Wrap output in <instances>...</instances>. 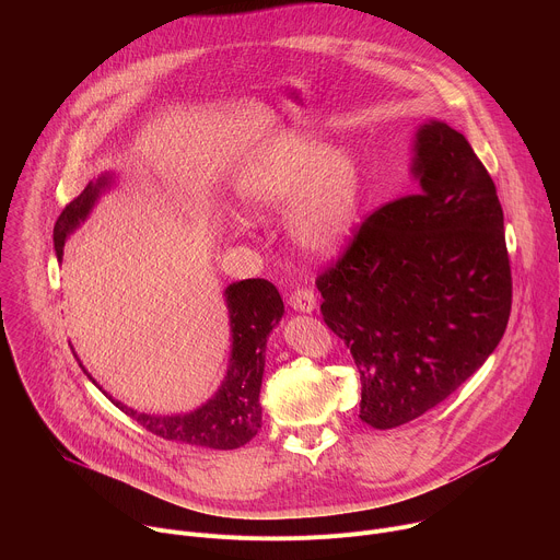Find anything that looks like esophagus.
<instances>
[{
  "instance_id": "1",
  "label": "esophagus",
  "mask_w": 560,
  "mask_h": 560,
  "mask_svg": "<svg viewBox=\"0 0 560 560\" xmlns=\"http://www.w3.org/2000/svg\"><path fill=\"white\" fill-rule=\"evenodd\" d=\"M290 305L296 310V312H314L316 307V296H314V290L310 288H296L292 294H290Z\"/></svg>"
}]
</instances>
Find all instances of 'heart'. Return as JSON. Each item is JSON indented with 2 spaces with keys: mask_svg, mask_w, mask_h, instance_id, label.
Returning a JSON list of instances; mask_svg holds the SVG:
<instances>
[{
  "mask_svg": "<svg viewBox=\"0 0 560 560\" xmlns=\"http://www.w3.org/2000/svg\"><path fill=\"white\" fill-rule=\"evenodd\" d=\"M242 198L257 211L290 202L294 242L312 255L338 250L351 235L362 196L355 159L314 137H285L268 145L240 180Z\"/></svg>",
  "mask_w": 560,
  "mask_h": 560,
  "instance_id": "heart-1",
  "label": "heart"
}]
</instances>
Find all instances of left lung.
Wrapping results in <instances>:
<instances>
[{
  "label": "left lung",
  "mask_w": 560,
  "mask_h": 560,
  "mask_svg": "<svg viewBox=\"0 0 560 560\" xmlns=\"http://www.w3.org/2000/svg\"><path fill=\"white\" fill-rule=\"evenodd\" d=\"M421 191L373 211L316 279L325 325L360 373V419L390 430L454 395L500 345L513 305L504 211L474 148L417 135Z\"/></svg>",
  "instance_id": "1"
}]
</instances>
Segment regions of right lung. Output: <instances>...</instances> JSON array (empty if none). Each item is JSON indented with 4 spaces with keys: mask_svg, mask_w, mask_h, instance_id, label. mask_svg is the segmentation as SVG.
<instances>
[{
    "mask_svg": "<svg viewBox=\"0 0 560 560\" xmlns=\"http://www.w3.org/2000/svg\"><path fill=\"white\" fill-rule=\"evenodd\" d=\"M104 185L106 178L89 183L58 215L54 224V248L58 259L62 257L65 237L86 218ZM226 303L231 314L233 353L226 377L213 399L191 415L180 417L139 415L110 397L108 399L143 430L163 441L209 450H237L246 445L261 430L259 388L266 364V342L283 316V301L270 281L246 279L226 288Z\"/></svg>",
    "mask_w": 560,
    "mask_h": 560,
    "instance_id": "1",
    "label": "right lung"
}]
</instances>
